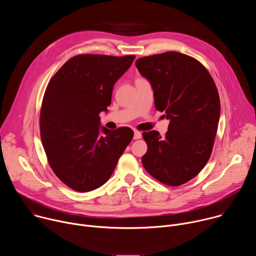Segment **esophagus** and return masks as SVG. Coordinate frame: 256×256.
Here are the masks:
<instances>
[{
  "label": "esophagus",
  "instance_id": "1",
  "mask_svg": "<svg viewBox=\"0 0 256 256\" xmlns=\"http://www.w3.org/2000/svg\"><path fill=\"white\" fill-rule=\"evenodd\" d=\"M142 138V134H140V132L136 130V132H134V140H138V138Z\"/></svg>",
  "mask_w": 256,
  "mask_h": 256
}]
</instances>
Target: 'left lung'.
Masks as SVG:
<instances>
[{"label":"left lung","instance_id":"1","mask_svg":"<svg viewBox=\"0 0 256 256\" xmlns=\"http://www.w3.org/2000/svg\"><path fill=\"white\" fill-rule=\"evenodd\" d=\"M136 66L152 85L156 109L170 120L164 136L142 132L148 146L142 166L166 186L184 184L212 151L221 110L216 84L202 62L177 52L140 58Z\"/></svg>","mask_w":256,"mask_h":256}]
</instances>
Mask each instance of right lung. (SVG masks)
I'll list each match as a JSON object with an SVG mask.
<instances>
[{"mask_svg": "<svg viewBox=\"0 0 256 256\" xmlns=\"http://www.w3.org/2000/svg\"><path fill=\"white\" fill-rule=\"evenodd\" d=\"M134 56L78 54L50 81L40 109V138L48 164L60 181L79 192L103 186L134 136L128 126L102 128L99 114L112 103L116 82Z\"/></svg>", "mask_w": 256, "mask_h": 256, "instance_id": "obj_1", "label": "right lung"}]
</instances>
